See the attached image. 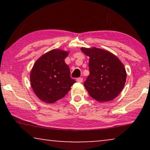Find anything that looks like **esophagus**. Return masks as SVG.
Instances as JSON below:
<instances>
[{
	"label": "esophagus",
	"mask_w": 150,
	"mask_h": 150,
	"mask_svg": "<svg viewBox=\"0 0 150 150\" xmlns=\"http://www.w3.org/2000/svg\"><path fill=\"white\" fill-rule=\"evenodd\" d=\"M83 81V78L80 77V78H78V79H76V81L78 82V83H82Z\"/></svg>",
	"instance_id": "esophagus-1"
}]
</instances>
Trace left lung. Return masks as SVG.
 <instances>
[{"instance_id": "8db88e82", "label": "left lung", "mask_w": 150, "mask_h": 150, "mask_svg": "<svg viewBox=\"0 0 150 150\" xmlns=\"http://www.w3.org/2000/svg\"><path fill=\"white\" fill-rule=\"evenodd\" d=\"M89 57L90 74L84 83L89 96L98 102L115 99L122 91L126 80L124 64L115 55L107 50L96 48H81Z\"/></svg>"}]
</instances>
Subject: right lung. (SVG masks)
<instances>
[{"instance_id": "right-lung-1", "label": "right lung", "mask_w": 150, "mask_h": 150, "mask_svg": "<svg viewBox=\"0 0 150 150\" xmlns=\"http://www.w3.org/2000/svg\"><path fill=\"white\" fill-rule=\"evenodd\" d=\"M67 51L54 49L40 57L30 74V85L39 99L46 103H54L66 95L76 83L65 59Z\"/></svg>"}]
</instances>
